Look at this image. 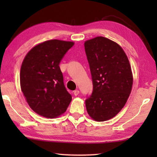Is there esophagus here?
Here are the masks:
<instances>
[{
    "label": "esophagus",
    "instance_id": "34e87169",
    "mask_svg": "<svg viewBox=\"0 0 157 157\" xmlns=\"http://www.w3.org/2000/svg\"><path fill=\"white\" fill-rule=\"evenodd\" d=\"M73 94H74V95H75V96H77V95H78V94H79V90H75V91H73Z\"/></svg>",
    "mask_w": 157,
    "mask_h": 157
}]
</instances>
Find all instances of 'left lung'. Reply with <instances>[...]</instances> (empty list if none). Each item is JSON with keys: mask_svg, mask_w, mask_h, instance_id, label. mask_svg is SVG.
Returning a JSON list of instances; mask_svg holds the SVG:
<instances>
[{"mask_svg": "<svg viewBox=\"0 0 157 157\" xmlns=\"http://www.w3.org/2000/svg\"><path fill=\"white\" fill-rule=\"evenodd\" d=\"M93 91L85 100L87 112L96 121L119 113L132 91L133 77L127 55L116 42L97 36L84 43Z\"/></svg>", "mask_w": 157, "mask_h": 157, "instance_id": "obj_1", "label": "left lung"}]
</instances>
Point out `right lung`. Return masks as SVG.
Returning <instances> with one entry per match:
<instances>
[{
	"mask_svg": "<svg viewBox=\"0 0 157 157\" xmlns=\"http://www.w3.org/2000/svg\"><path fill=\"white\" fill-rule=\"evenodd\" d=\"M73 45L57 39L46 41L34 46L23 60L21 91L32 109L40 116L56 118L65 112L72 100L59 65Z\"/></svg>",
	"mask_w": 157,
	"mask_h": 157,
	"instance_id": "1",
	"label": "right lung"
}]
</instances>
